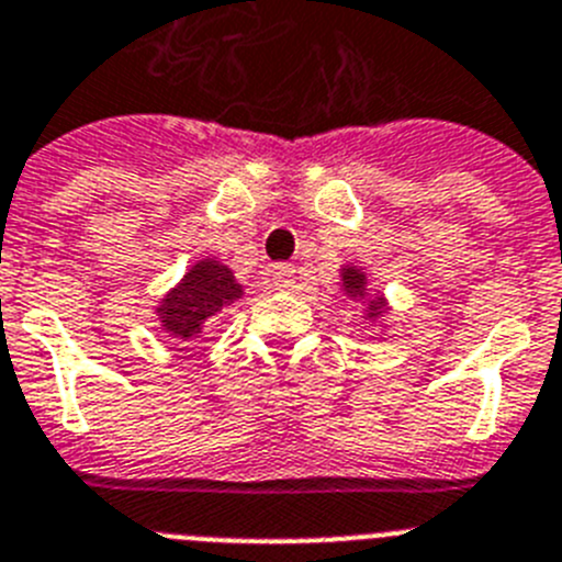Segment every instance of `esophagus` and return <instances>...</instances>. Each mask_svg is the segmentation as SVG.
<instances>
[{"mask_svg":"<svg viewBox=\"0 0 562 562\" xmlns=\"http://www.w3.org/2000/svg\"><path fill=\"white\" fill-rule=\"evenodd\" d=\"M293 280H296V269L288 266V262H280V266L271 269V285H274L277 291H291Z\"/></svg>","mask_w":562,"mask_h":562,"instance_id":"1","label":"esophagus"}]
</instances>
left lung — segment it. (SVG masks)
I'll use <instances>...</instances> for the list:
<instances>
[{
  "mask_svg": "<svg viewBox=\"0 0 562 562\" xmlns=\"http://www.w3.org/2000/svg\"><path fill=\"white\" fill-rule=\"evenodd\" d=\"M341 291L350 296V300L363 302L367 313L363 318H381L383 313L389 311V302L383 293H369V280H367V271L361 266H344L341 269Z\"/></svg>",
  "mask_w": 562,
  "mask_h": 562,
  "instance_id": "left-lung-1",
  "label": "left lung"
}]
</instances>
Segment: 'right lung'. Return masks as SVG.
<instances>
[{"instance_id":"1","label":"right lung","mask_w":562,"mask_h":562,"mask_svg":"<svg viewBox=\"0 0 562 562\" xmlns=\"http://www.w3.org/2000/svg\"><path fill=\"white\" fill-rule=\"evenodd\" d=\"M244 296V285L235 280L229 266L215 257H201L184 277L170 288L156 305L161 330L176 341H193L206 322L224 313Z\"/></svg>"}]
</instances>
